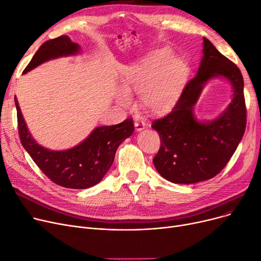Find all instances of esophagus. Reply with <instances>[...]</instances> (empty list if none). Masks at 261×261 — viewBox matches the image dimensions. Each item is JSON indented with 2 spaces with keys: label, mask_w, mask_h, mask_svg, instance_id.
Listing matches in <instances>:
<instances>
[{
  "label": "esophagus",
  "mask_w": 261,
  "mask_h": 261,
  "mask_svg": "<svg viewBox=\"0 0 261 261\" xmlns=\"http://www.w3.org/2000/svg\"><path fill=\"white\" fill-rule=\"evenodd\" d=\"M135 127H136L137 130H142L143 128L147 127V124L143 120H136L135 121Z\"/></svg>",
  "instance_id": "1"
}]
</instances>
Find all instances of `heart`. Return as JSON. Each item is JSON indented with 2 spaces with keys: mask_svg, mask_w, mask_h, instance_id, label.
Segmentation results:
<instances>
[{
  "mask_svg": "<svg viewBox=\"0 0 261 261\" xmlns=\"http://www.w3.org/2000/svg\"><path fill=\"white\" fill-rule=\"evenodd\" d=\"M167 49L156 50L124 74L125 89H121L118 101L122 106L132 105L130 92L139 93L142 105L162 112L170 108L178 99L189 68L181 58H172Z\"/></svg>",
  "mask_w": 261,
  "mask_h": 261,
  "instance_id": "heart-1",
  "label": "heart"
}]
</instances>
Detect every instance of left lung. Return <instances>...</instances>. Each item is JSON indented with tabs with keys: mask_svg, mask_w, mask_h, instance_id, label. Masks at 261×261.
Listing matches in <instances>:
<instances>
[{
	"mask_svg": "<svg viewBox=\"0 0 261 261\" xmlns=\"http://www.w3.org/2000/svg\"><path fill=\"white\" fill-rule=\"evenodd\" d=\"M216 75L231 81L233 101L220 118L198 122L192 107L204 83ZM152 127L161 138L153 164L166 180L193 184L214 178L230 161L246 127L244 81L239 67L203 37V57L197 75L186 83L171 111L154 120Z\"/></svg>",
	"mask_w": 261,
	"mask_h": 261,
	"instance_id": "left-lung-1",
	"label": "left lung"
}]
</instances>
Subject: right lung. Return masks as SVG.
Wrapping results in <instances>:
<instances>
[{
	"mask_svg": "<svg viewBox=\"0 0 261 261\" xmlns=\"http://www.w3.org/2000/svg\"><path fill=\"white\" fill-rule=\"evenodd\" d=\"M79 45L66 35L47 40L39 47L24 68L23 74L44 62L62 56L75 55ZM18 134L23 148L34 163L52 182L66 189H88L97 184L111 167L114 154L123 140L133 134L132 118L112 126H99L77 147L66 151H50L40 147L31 136L15 97Z\"/></svg>",
	"mask_w": 261,
	"mask_h": 261,
	"instance_id": "add662e5",
	"label": "right lung"
}]
</instances>
